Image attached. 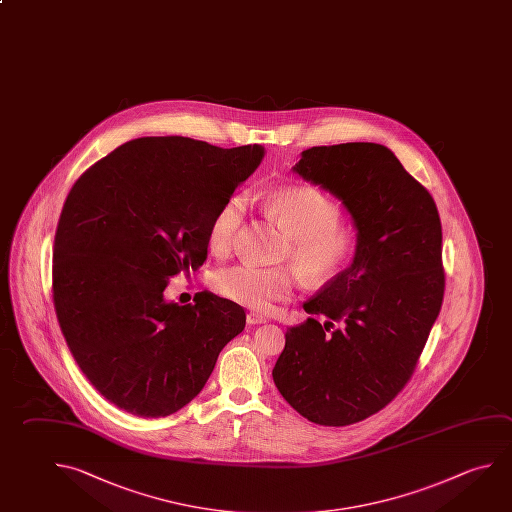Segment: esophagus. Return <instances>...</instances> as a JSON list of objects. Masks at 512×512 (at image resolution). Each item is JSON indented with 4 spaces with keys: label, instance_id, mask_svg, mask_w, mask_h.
Masks as SVG:
<instances>
[{
    "label": "esophagus",
    "instance_id": "34e87169",
    "mask_svg": "<svg viewBox=\"0 0 512 512\" xmlns=\"http://www.w3.org/2000/svg\"><path fill=\"white\" fill-rule=\"evenodd\" d=\"M246 322L250 323V325H259V323H266V316H262L260 313H252L246 314Z\"/></svg>",
    "mask_w": 512,
    "mask_h": 512
}]
</instances>
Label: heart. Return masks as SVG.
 I'll return each instance as SVG.
<instances>
[{
    "mask_svg": "<svg viewBox=\"0 0 512 512\" xmlns=\"http://www.w3.org/2000/svg\"><path fill=\"white\" fill-rule=\"evenodd\" d=\"M264 208L275 217L291 246L286 259L311 284H325L349 266L354 255V234L341 225V210L322 190L298 185L269 192ZM248 214V198L234 194L223 201L208 226V243L216 253L232 250ZM295 273L287 268L237 264L214 275V287L237 304L269 311L293 295Z\"/></svg>",
    "mask_w": 512,
    "mask_h": 512,
    "instance_id": "heart-1",
    "label": "heart"
}]
</instances>
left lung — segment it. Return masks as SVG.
Listing matches in <instances>:
<instances>
[{"instance_id":"8db88e82","label":"left lung","mask_w":512,"mask_h":512,"mask_svg":"<svg viewBox=\"0 0 512 512\" xmlns=\"http://www.w3.org/2000/svg\"><path fill=\"white\" fill-rule=\"evenodd\" d=\"M293 171L349 210V268L304 304L273 368L278 392L307 421L349 426L383 410L410 381L444 298L442 226L430 192L385 145H322Z\"/></svg>"}]
</instances>
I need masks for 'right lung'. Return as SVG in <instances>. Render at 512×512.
<instances>
[{"instance_id":"obj_1","label":"right lung","mask_w":512,"mask_h":512,"mask_svg":"<svg viewBox=\"0 0 512 512\" xmlns=\"http://www.w3.org/2000/svg\"><path fill=\"white\" fill-rule=\"evenodd\" d=\"M262 158L257 144L145 136L75 181L55 232V313L84 376L120 410L178 412L243 332L246 314L232 300L201 291L178 305L163 291L207 260L212 217Z\"/></svg>"}]
</instances>
